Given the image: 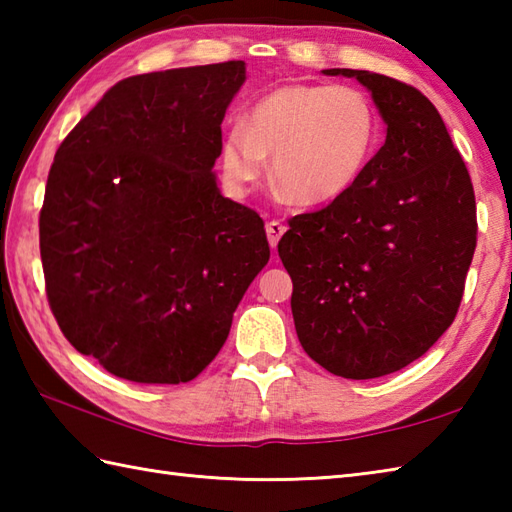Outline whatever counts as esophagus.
<instances>
[{"instance_id":"obj_1","label":"esophagus","mask_w":512,"mask_h":512,"mask_svg":"<svg viewBox=\"0 0 512 512\" xmlns=\"http://www.w3.org/2000/svg\"><path fill=\"white\" fill-rule=\"evenodd\" d=\"M286 233V226L281 224L279 220H270L268 224H266V235H268V244L273 246V248H277V244H279V237Z\"/></svg>"}]
</instances>
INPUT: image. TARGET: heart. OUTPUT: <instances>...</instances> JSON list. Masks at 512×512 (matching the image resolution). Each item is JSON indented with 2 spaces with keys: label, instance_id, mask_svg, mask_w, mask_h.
Wrapping results in <instances>:
<instances>
[{
  "label": "heart",
  "instance_id": "b5f03b06",
  "mask_svg": "<svg viewBox=\"0 0 512 512\" xmlns=\"http://www.w3.org/2000/svg\"><path fill=\"white\" fill-rule=\"evenodd\" d=\"M380 138L367 94L350 85H284L226 129L220 160L226 182L246 191L264 176L299 204H325L354 187Z\"/></svg>",
  "mask_w": 512,
  "mask_h": 512
}]
</instances>
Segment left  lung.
<instances>
[{
    "label": "left lung",
    "mask_w": 512,
    "mask_h": 512,
    "mask_svg": "<svg viewBox=\"0 0 512 512\" xmlns=\"http://www.w3.org/2000/svg\"><path fill=\"white\" fill-rule=\"evenodd\" d=\"M372 94L385 145L354 187L279 239L292 317L312 361L352 378L416 361L458 314L475 253L471 176L436 107L385 74L330 68Z\"/></svg>",
    "instance_id": "1"
}]
</instances>
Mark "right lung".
<instances>
[{
    "instance_id": "add662e5",
    "label": "right lung",
    "mask_w": 512,
    "mask_h": 512,
    "mask_svg": "<svg viewBox=\"0 0 512 512\" xmlns=\"http://www.w3.org/2000/svg\"><path fill=\"white\" fill-rule=\"evenodd\" d=\"M244 61L116 83L57 149L39 217L54 319L134 383H189L270 259L264 220L213 171Z\"/></svg>"
}]
</instances>
